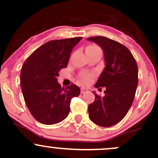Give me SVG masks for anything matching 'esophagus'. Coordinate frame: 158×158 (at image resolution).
<instances>
[{
  "label": "esophagus",
  "instance_id": "34e87169",
  "mask_svg": "<svg viewBox=\"0 0 158 158\" xmlns=\"http://www.w3.org/2000/svg\"><path fill=\"white\" fill-rule=\"evenodd\" d=\"M87 91H88V89H85V88H82V89H81V93L84 94V93H85V92H86Z\"/></svg>",
  "mask_w": 158,
  "mask_h": 158
}]
</instances>
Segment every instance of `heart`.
<instances>
[{
	"label": "heart",
	"mask_w": 158,
	"mask_h": 158,
	"mask_svg": "<svg viewBox=\"0 0 158 158\" xmlns=\"http://www.w3.org/2000/svg\"><path fill=\"white\" fill-rule=\"evenodd\" d=\"M96 48H98V47L95 45H90L87 47V49H96ZM90 79H91V76L89 74H87V73L82 74V76H81V79H82V81H83V82H88Z\"/></svg>",
	"instance_id": "heart-1"
}]
</instances>
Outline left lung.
<instances>
[{
	"label": "left lung",
	"instance_id": "8db88e82",
	"mask_svg": "<svg viewBox=\"0 0 158 158\" xmlns=\"http://www.w3.org/2000/svg\"><path fill=\"white\" fill-rule=\"evenodd\" d=\"M88 40L96 43L104 51L106 68L95 88L106 89L104 96L95 94L89 105L92 122L102 127H110L122 120L130 109L138 82L136 60L130 50L120 43L105 36H92Z\"/></svg>",
	"mask_w": 158,
	"mask_h": 158
}]
</instances>
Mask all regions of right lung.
Segmentation results:
<instances>
[{"instance_id":"obj_1","label":"right lung","mask_w":158,"mask_h":158,"mask_svg":"<svg viewBox=\"0 0 158 158\" xmlns=\"http://www.w3.org/2000/svg\"><path fill=\"white\" fill-rule=\"evenodd\" d=\"M82 37L50 40L37 48L26 60L20 72V87L25 103L36 121L54 125L64 120L73 97L80 89L75 84L62 88L59 72L67 67L73 47Z\"/></svg>"}]
</instances>
